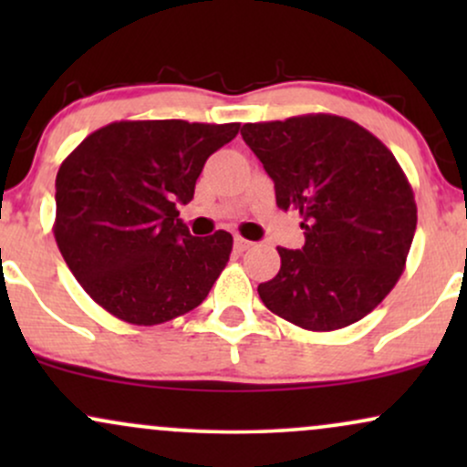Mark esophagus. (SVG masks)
I'll return each instance as SVG.
<instances>
[{
    "instance_id": "obj_1",
    "label": "esophagus",
    "mask_w": 467,
    "mask_h": 467,
    "mask_svg": "<svg viewBox=\"0 0 467 467\" xmlns=\"http://www.w3.org/2000/svg\"><path fill=\"white\" fill-rule=\"evenodd\" d=\"M250 241L248 239H244V237H234V250L237 252H245L250 248Z\"/></svg>"
}]
</instances>
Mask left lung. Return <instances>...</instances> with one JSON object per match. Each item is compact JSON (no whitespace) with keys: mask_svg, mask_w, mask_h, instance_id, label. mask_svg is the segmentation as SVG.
I'll return each mask as SVG.
<instances>
[{"mask_svg":"<svg viewBox=\"0 0 467 467\" xmlns=\"http://www.w3.org/2000/svg\"><path fill=\"white\" fill-rule=\"evenodd\" d=\"M241 136L275 182L276 206L298 211L301 250L276 248L261 283L272 314L309 331L349 327L400 281L417 228L404 171L371 131L334 114L248 122Z\"/></svg>","mask_w":467,"mask_h":467,"instance_id":"1","label":"left lung"}]
</instances>
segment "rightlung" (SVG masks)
I'll list each match as a JSON object with an SVG mask.
<instances>
[{
    "instance_id": "obj_1",
    "label": "right lung",
    "mask_w": 467,
    "mask_h": 467,
    "mask_svg": "<svg viewBox=\"0 0 467 467\" xmlns=\"http://www.w3.org/2000/svg\"><path fill=\"white\" fill-rule=\"evenodd\" d=\"M239 122L120 120L89 133L57 173L55 239L80 287L131 325L191 312L233 252V234L192 237L180 219L208 155Z\"/></svg>"
}]
</instances>
